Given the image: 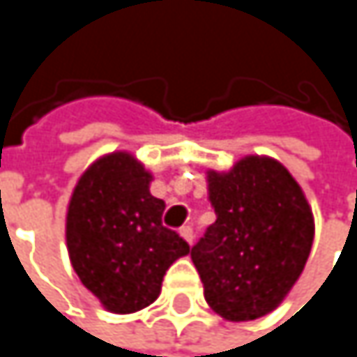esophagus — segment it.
<instances>
[{
	"instance_id": "esophagus-1",
	"label": "esophagus",
	"mask_w": 357,
	"mask_h": 357,
	"mask_svg": "<svg viewBox=\"0 0 357 357\" xmlns=\"http://www.w3.org/2000/svg\"><path fill=\"white\" fill-rule=\"evenodd\" d=\"M179 236H181L188 244H192V242H194V231H192V227H190V225L179 227Z\"/></svg>"
}]
</instances>
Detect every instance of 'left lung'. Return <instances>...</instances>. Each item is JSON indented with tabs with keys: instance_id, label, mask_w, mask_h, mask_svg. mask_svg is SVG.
Wrapping results in <instances>:
<instances>
[{
	"instance_id": "obj_1",
	"label": "left lung",
	"mask_w": 357,
	"mask_h": 357,
	"mask_svg": "<svg viewBox=\"0 0 357 357\" xmlns=\"http://www.w3.org/2000/svg\"><path fill=\"white\" fill-rule=\"evenodd\" d=\"M217 221L190 256L213 312L229 322L273 312L300 279L314 242V215L283 163L246 155L206 172Z\"/></svg>"
}]
</instances>
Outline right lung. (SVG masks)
I'll use <instances>...</instances> for the list:
<instances>
[{
  "label": "right lung",
  "mask_w": 357,
  "mask_h": 357,
  "mask_svg": "<svg viewBox=\"0 0 357 357\" xmlns=\"http://www.w3.org/2000/svg\"><path fill=\"white\" fill-rule=\"evenodd\" d=\"M153 174L128 151L93 161L74 185L66 246L82 285L113 314L151 306L165 271L190 246L163 227L165 202L151 194Z\"/></svg>",
  "instance_id": "1"
}]
</instances>
